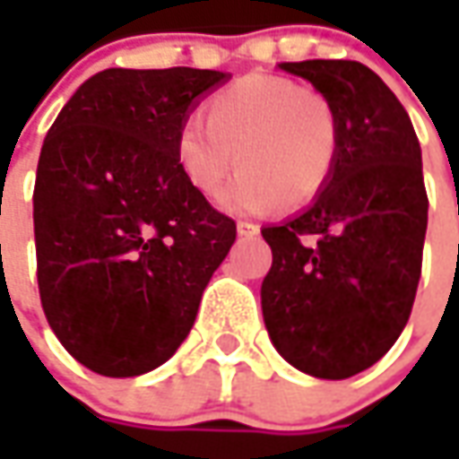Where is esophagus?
<instances>
[{"label":"esophagus","mask_w":459,"mask_h":459,"mask_svg":"<svg viewBox=\"0 0 459 459\" xmlns=\"http://www.w3.org/2000/svg\"><path fill=\"white\" fill-rule=\"evenodd\" d=\"M238 232L242 238H253L260 232V227H257L255 221H238Z\"/></svg>","instance_id":"obj_1"}]
</instances>
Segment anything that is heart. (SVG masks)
<instances>
[{
    "mask_svg": "<svg viewBox=\"0 0 459 459\" xmlns=\"http://www.w3.org/2000/svg\"><path fill=\"white\" fill-rule=\"evenodd\" d=\"M342 148L337 107L301 83L271 74L235 81L206 104V122L186 119L176 160L186 184L214 196L230 214H263L278 204L301 206L329 184Z\"/></svg>",
    "mask_w": 459,
    "mask_h": 459,
    "instance_id": "heart-1",
    "label": "heart"
}]
</instances>
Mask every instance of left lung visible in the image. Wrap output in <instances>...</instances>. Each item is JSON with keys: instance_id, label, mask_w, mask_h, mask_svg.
Listing matches in <instances>:
<instances>
[{"instance_id": "1", "label": "left lung", "mask_w": 459, "mask_h": 459, "mask_svg": "<svg viewBox=\"0 0 459 459\" xmlns=\"http://www.w3.org/2000/svg\"><path fill=\"white\" fill-rule=\"evenodd\" d=\"M340 112L342 148L308 209L263 227L260 304L275 350L314 378L358 376L394 347L421 278L427 188L414 125L358 61L281 63Z\"/></svg>"}]
</instances>
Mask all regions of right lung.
Listing matches in <instances>:
<instances>
[{
	"label": "right lung",
	"mask_w": 459,
	"mask_h": 459,
	"mask_svg": "<svg viewBox=\"0 0 459 459\" xmlns=\"http://www.w3.org/2000/svg\"><path fill=\"white\" fill-rule=\"evenodd\" d=\"M230 74L107 68L56 117L32 194L48 325L89 370L133 378L181 347L238 224L186 184L176 137Z\"/></svg>",
	"instance_id": "right-lung-1"
}]
</instances>
